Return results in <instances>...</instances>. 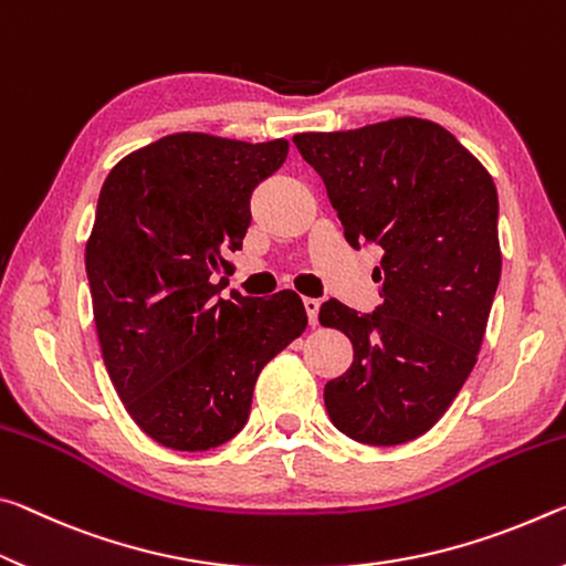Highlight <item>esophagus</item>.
<instances>
[{
	"label": "esophagus",
	"instance_id": "34e87169",
	"mask_svg": "<svg viewBox=\"0 0 566 566\" xmlns=\"http://www.w3.org/2000/svg\"><path fill=\"white\" fill-rule=\"evenodd\" d=\"M303 308L308 313V323L316 326L318 323V311H321V301L318 298H303Z\"/></svg>",
	"mask_w": 566,
	"mask_h": 566
}]
</instances>
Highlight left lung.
Here are the masks:
<instances>
[{"label":"left lung","mask_w":566,"mask_h":566,"mask_svg":"<svg viewBox=\"0 0 566 566\" xmlns=\"http://www.w3.org/2000/svg\"><path fill=\"white\" fill-rule=\"evenodd\" d=\"M293 143L326 185L348 245L384 250L374 313L336 298L321 305L323 326L354 344V364L323 388L326 411L370 447L419 439L461 391L486 333L502 275L492 175L421 117Z\"/></svg>","instance_id":"1"}]
</instances>
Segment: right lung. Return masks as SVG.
<instances>
[{
    "instance_id": "obj_1",
    "label": "right lung",
    "mask_w": 566,
    "mask_h": 566,
    "mask_svg": "<svg viewBox=\"0 0 566 566\" xmlns=\"http://www.w3.org/2000/svg\"><path fill=\"white\" fill-rule=\"evenodd\" d=\"M289 140L175 133L123 157L99 190L85 265L109 381L147 437L208 451L243 429L263 366L308 326L298 293H230L250 196Z\"/></svg>"
}]
</instances>
